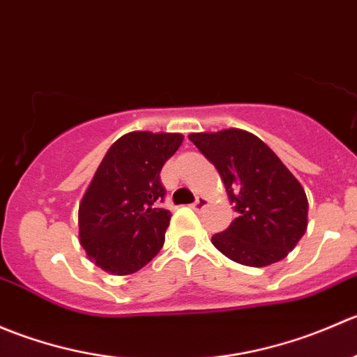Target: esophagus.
<instances>
[{
    "label": "esophagus",
    "mask_w": 357,
    "mask_h": 357,
    "mask_svg": "<svg viewBox=\"0 0 357 357\" xmlns=\"http://www.w3.org/2000/svg\"><path fill=\"white\" fill-rule=\"evenodd\" d=\"M208 205V200L205 199V197H197V200L193 202L192 207L195 208V211H202V208H205Z\"/></svg>",
    "instance_id": "34e87169"
}]
</instances>
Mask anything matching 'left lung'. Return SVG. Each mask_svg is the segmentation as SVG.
<instances>
[{"label": "left lung", "mask_w": 357, "mask_h": 357, "mask_svg": "<svg viewBox=\"0 0 357 357\" xmlns=\"http://www.w3.org/2000/svg\"><path fill=\"white\" fill-rule=\"evenodd\" d=\"M190 142L218 169L238 218L212 243L231 261L264 268L282 261L307 228L301 183L264 142L242 129L193 132Z\"/></svg>", "instance_id": "left-lung-1"}]
</instances>
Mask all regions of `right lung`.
<instances>
[{"label": "right lung", "instance_id": "obj_1", "mask_svg": "<svg viewBox=\"0 0 357 357\" xmlns=\"http://www.w3.org/2000/svg\"><path fill=\"white\" fill-rule=\"evenodd\" d=\"M181 143L178 132H128L96 169L79 205V236L107 273H136L164 245L171 212L160 207V171Z\"/></svg>", "mask_w": 357, "mask_h": 357}]
</instances>
